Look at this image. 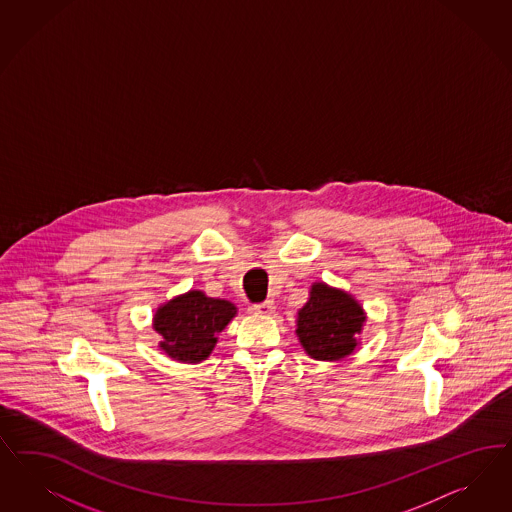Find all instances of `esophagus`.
<instances>
[{
	"instance_id": "34e87169",
	"label": "esophagus",
	"mask_w": 512,
	"mask_h": 512,
	"mask_svg": "<svg viewBox=\"0 0 512 512\" xmlns=\"http://www.w3.org/2000/svg\"><path fill=\"white\" fill-rule=\"evenodd\" d=\"M273 303L271 301H264V303H256V305H252V311L256 314H264V316H267V314L273 313Z\"/></svg>"
}]
</instances>
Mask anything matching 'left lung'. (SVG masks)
<instances>
[{
  "label": "left lung",
  "instance_id": "8db88e82",
  "mask_svg": "<svg viewBox=\"0 0 512 512\" xmlns=\"http://www.w3.org/2000/svg\"><path fill=\"white\" fill-rule=\"evenodd\" d=\"M365 313L354 297L314 282L309 301L297 311V337L305 352L322 362L343 360L358 347Z\"/></svg>",
  "mask_w": 512,
  "mask_h": 512
}]
</instances>
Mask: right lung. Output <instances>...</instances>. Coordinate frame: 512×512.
Listing matches in <instances>:
<instances>
[{"instance_id": "add662e5", "label": "right lung", "mask_w": 512, "mask_h": 512, "mask_svg": "<svg viewBox=\"0 0 512 512\" xmlns=\"http://www.w3.org/2000/svg\"><path fill=\"white\" fill-rule=\"evenodd\" d=\"M237 314L228 299L205 296L201 290H190L158 307L152 328L162 337L160 348L173 360L198 363L213 352L218 333Z\"/></svg>"}]
</instances>
